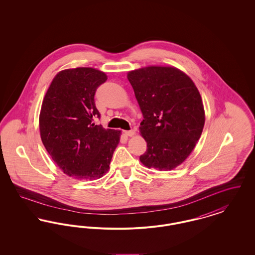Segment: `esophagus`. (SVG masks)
Returning a JSON list of instances; mask_svg holds the SVG:
<instances>
[{"mask_svg":"<svg viewBox=\"0 0 255 255\" xmlns=\"http://www.w3.org/2000/svg\"><path fill=\"white\" fill-rule=\"evenodd\" d=\"M124 133L128 136H133L134 134V130H129V131H124Z\"/></svg>","mask_w":255,"mask_h":255,"instance_id":"34e87169","label":"esophagus"}]
</instances>
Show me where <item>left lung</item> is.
Segmentation results:
<instances>
[{
  "mask_svg": "<svg viewBox=\"0 0 255 255\" xmlns=\"http://www.w3.org/2000/svg\"><path fill=\"white\" fill-rule=\"evenodd\" d=\"M127 77L144 119L139 131L147 149L140 161L148 168L174 169L190 155L205 125L197 87L173 67H146Z\"/></svg>",
  "mask_w": 255,
  "mask_h": 255,
  "instance_id": "left-lung-1",
  "label": "left lung"
}]
</instances>
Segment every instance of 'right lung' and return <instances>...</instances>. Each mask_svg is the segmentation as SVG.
I'll use <instances>...</instances> for the list:
<instances>
[{"mask_svg":"<svg viewBox=\"0 0 255 255\" xmlns=\"http://www.w3.org/2000/svg\"><path fill=\"white\" fill-rule=\"evenodd\" d=\"M106 74L93 68L62 71L44 97L39 118L43 144L65 174L79 180H96L108 170L121 131L96 124L97 88Z\"/></svg>","mask_w":255,"mask_h":255,"instance_id":"add662e5","label":"right lung"}]
</instances>
